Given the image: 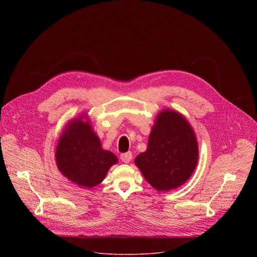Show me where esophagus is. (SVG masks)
<instances>
[{"label": "esophagus", "instance_id": "34e87169", "mask_svg": "<svg viewBox=\"0 0 257 257\" xmlns=\"http://www.w3.org/2000/svg\"><path fill=\"white\" fill-rule=\"evenodd\" d=\"M131 160H132V153L131 152H128V153H125V154L121 155V161L123 163L128 164V163L131 162Z\"/></svg>", "mask_w": 257, "mask_h": 257}]
</instances>
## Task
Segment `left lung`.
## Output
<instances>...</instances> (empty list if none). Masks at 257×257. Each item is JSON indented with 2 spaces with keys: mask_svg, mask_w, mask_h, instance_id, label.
<instances>
[{
  "mask_svg": "<svg viewBox=\"0 0 257 257\" xmlns=\"http://www.w3.org/2000/svg\"><path fill=\"white\" fill-rule=\"evenodd\" d=\"M197 162L195 133L184 116L172 109L158 115L148 149L135 159L145 180L158 191H170L184 184Z\"/></svg>",
  "mask_w": 257,
  "mask_h": 257,
  "instance_id": "left-lung-1",
  "label": "left lung"
}]
</instances>
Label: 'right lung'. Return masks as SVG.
<instances>
[{
	"label": "right lung",
	"mask_w": 257,
	"mask_h": 257,
	"mask_svg": "<svg viewBox=\"0 0 257 257\" xmlns=\"http://www.w3.org/2000/svg\"><path fill=\"white\" fill-rule=\"evenodd\" d=\"M86 115L71 120L63 130L56 149L59 171L72 183L91 188L104 179L107 171L118 163L117 157L101 148Z\"/></svg>",
	"instance_id": "obj_1"
}]
</instances>
